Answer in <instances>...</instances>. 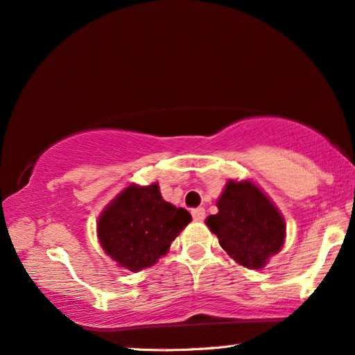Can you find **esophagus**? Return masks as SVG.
Segmentation results:
<instances>
[{
  "mask_svg": "<svg viewBox=\"0 0 355 355\" xmlns=\"http://www.w3.org/2000/svg\"><path fill=\"white\" fill-rule=\"evenodd\" d=\"M192 219H194L196 222H202L203 219H205V209L203 208L192 209Z\"/></svg>",
  "mask_w": 355,
  "mask_h": 355,
  "instance_id": "esophagus-1",
  "label": "esophagus"
}]
</instances>
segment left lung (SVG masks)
Instances as JSON below:
<instances>
[{"mask_svg": "<svg viewBox=\"0 0 355 355\" xmlns=\"http://www.w3.org/2000/svg\"><path fill=\"white\" fill-rule=\"evenodd\" d=\"M219 213L207 225L220 248L249 269H261L282 249L285 220L279 209L250 182H228L218 200Z\"/></svg>", "mask_w": 355, "mask_h": 355, "instance_id": "left-lung-1", "label": "left lung"}]
</instances>
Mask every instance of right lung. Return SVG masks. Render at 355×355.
Masks as SVG:
<instances>
[{"label": "right lung", "instance_id": "right-lung-1", "mask_svg": "<svg viewBox=\"0 0 355 355\" xmlns=\"http://www.w3.org/2000/svg\"><path fill=\"white\" fill-rule=\"evenodd\" d=\"M188 209L163 200L158 184H131L98 219L101 248L122 268L137 272L164 255L191 222Z\"/></svg>", "mask_w": 355, "mask_h": 355}]
</instances>
